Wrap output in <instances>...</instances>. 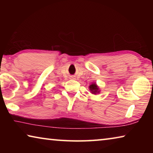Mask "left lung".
Returning a JSON list of instances; mask_svg holds the SVG:
<instances>
[{
    "mask_svg": "<svg viewBox=\"0 0 153 153\" xmlns=\"http://www.w3.org/2000/svg\"><path fill=\"white\" fill-rule=\"evenodd\" d=\"M90 90H91L92 94H96V93L99 92V90H98V88L96 84H92L90 86Z\"/></svg>",
    "mask_w": 153,
    "mask_h": 153,
    "instance_id": "obj_1",
    "label": "left lung"
}]
</instances>
